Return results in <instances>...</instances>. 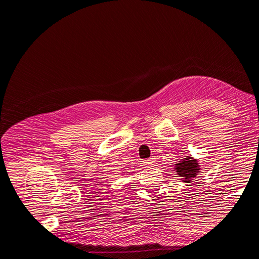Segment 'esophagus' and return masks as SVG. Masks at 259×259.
Here are the masks:
<instances>
[{"instance_id":"34e87169","label":"esophagus","mask_w":259,"mask_h":259,"mask_svg":"<svg viewBox=\"0 0 259 259\" xmlns=\"http://www.w3.org/2000/svg\"><path fill=\"white\" fill-rule=\"evenodd\" d=\"M154 163H155V160L153 158H151V159H148V160L144 161V165L146 167H151Z\"/></svg>"}]
</instances>
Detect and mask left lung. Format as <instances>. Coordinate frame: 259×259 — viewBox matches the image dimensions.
<instances>
[{
    "instance_id": "left-lung-1",
    "label": "left lung",
    "mask_w": 259,
    "mask_h": 259,
    "mask_svg": "<svg viewBox=\"0 0 259 259\" xmlns=\"http://www.w3.org/2000/svg\"><path fill=\"white\" fill-rule=\"evenodd\" d=\"M200 165L199 161L194 159L191 155H187L186 158L179 160L174 164V170L178 177H182L183 183L190 184L193 182V178L200 174Z\"/></svg>"
}]
</instances>
